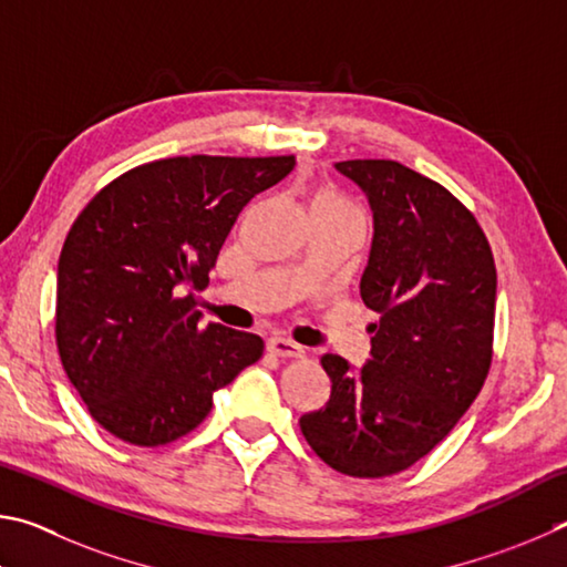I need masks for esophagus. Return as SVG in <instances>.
Masks as SVG:
<instances>
[{"label":"esophagus","instance_id":"34e87169","mask_svg":"<svg viewBox=\"0 0 567 567\" xmlns=\"http://www.w3.org/2000/svg\"><path fill=\"white\" fill-rule=\"evenodd\" d=\"M268 351L278 355V359H303L306 355L303 346L284 339V336H274V339H268Z\"/></svg>","mask_w":567,"mask_h":567}]
</instances>
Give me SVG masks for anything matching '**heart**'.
I'll return each instance as SVG.
<instances>
[{
	"mask_svg": "<svg viewBox=\"0 0 567 567\" xmlns=\"http://www.w3.org/2000/svg\"><path fill=\"white\" fill-rule=\"evenodd\" d=\"M313 206L331 208V212H339V214H346V216H355V218H361V221H363L361 208L355 206L349 196H346L343 192H339V188H333V186L321 188V192L316 194V198H313Z\"/></svg>",
	"mask_w": 567,
	"mask_h": 567,
	"instance_id": "obj_1",
	"label": "heart"
}]
</instances>
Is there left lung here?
I'll use <instances>...</instances> for the list:
<instances>
[{"label":"left lung","mask_w":567,"mask_h":567,"mask_svg":"<svg viewBox=\"0 0 567 567\" xmlns=\"http://www.w3.org/2000/svg\"><path fill=\"white\" fill-rule=\"evenodd\" d=\"M336 168L373 212L361 299L379 321L369 326L373 359L361 371L323 355L331 399L299 425L333 471L383 478L429 455L481 393L498 278L481 224L449 188L391 158Z\"/></svg>","instance_id":"1"}]
</instances>
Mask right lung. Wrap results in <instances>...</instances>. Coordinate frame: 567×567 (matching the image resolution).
Masks as SVG:
<instances>
[{
  "label": "right lung",
  "instance_id": "add662e5",
  "mask_svg": "<svg viewBox=\"0 0 567 567\" xmlns=\"http://www.w3.org/2000/svg\"><path fill=\"white\" fill-rule=\"evenodd\" d=\"M289 156L158 158L106 184L66 234L54 336L69 381L118 441L156 449L192 433L214 393L264 355L256 333L202 326L196 296L228 231Z\"/></svg>",
  "mask_w": 567,
  "mask_h": 567
}]
</instances>
